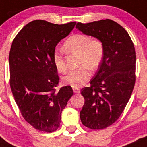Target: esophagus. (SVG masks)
Returning a JSON list of instances; mask_svg holds the SVG:
<instances>
[{
    "instance_id": "obj_1",
    "label": "esophagus",
    "mask_w": 147,
    "mask_h": 147,
    "mask_svg": "<svg viewBox=\"0 0 147 147\" xmlns=\"http://www.w3.org/2000/svg\"><path fill=\"white\" fill-rule=\"evenodd\" d=\"M73 92H74V93H75V94H79L80 92V90L78 88H74Z\"/></svg>"
}]
</instances>
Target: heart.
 <instances>
[{
    "instance_id": "1",
    "label": "heart",
    "mask_w": 147,
    "mask_h": 147,
    "mask_svg": "<svg viewBox=\"0 0 147 147\" xmlns=\"http://www.w3.org/2000/svg\"><path fill=\"white\" fill-rule=\"evenodd\" d=\"M63 49L68 53L79 55V68L71 70L63 78L66 85L73 88H80L89 80L91 72L96 69L101 64L104 56V45L98 39H92L84 34H75L66 40ZM53 62L59 72L66 71L64 58L60 51H55L53 55Z\"/></svg>"
}]
</instances>
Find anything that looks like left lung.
<instances>
[{
  "label": "left lung",
  "mask_w": 147,
  "mask_h": 147,
  "mask_svg": "<svg viewBox=\"0 0 147 147\" xmlns=\"http://www.w3.org/2000/svg\"><path fill=\"white\" fill-rule=\"evenodd\" d=\"M76 28L83 34L98 39L104 56L90 87L81 89L85 100L80 117L93 129L108 127L119 118L129 101L136 82V51L125 29L111 20L81 23Z\"/></svg>",
  "instance_id": "8db88e82"
}]
</instances>
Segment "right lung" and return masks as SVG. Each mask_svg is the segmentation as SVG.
<instances>
[{
  "mask_svg": "<svg viewBox=\"0 0 147 147\" xmlns=\"http://www.w3.org/2000/svg\"><path fill=\"white\" fill-rule=\"evenodd\" d=\"M75 24L34 20L22 28L11 45L9 57L11 92L25 120L40 131L52 133L59 128L62 111L73 95L69 86L55 92L59 78L53 55L55 46Z\"/></svg>",
  "mask_w": 147,
  "mask_h": 147,
  "instance_id": "1",
  "label": "right lung"
}]
</instances>
